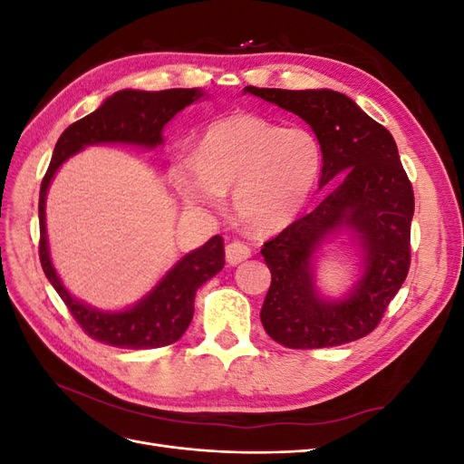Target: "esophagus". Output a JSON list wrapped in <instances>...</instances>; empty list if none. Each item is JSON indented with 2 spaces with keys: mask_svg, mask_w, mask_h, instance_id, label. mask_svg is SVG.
Wrapping results in <instances>:
<instances>
[{
  "mask_svg": "<svg viewBox=\"0 0 464 464\" xmlns=\"http://www.w3.org/2000/svg\"><path fill=\"white\" fill-rule=\"evenodd\" d=\"M251 256V249L244 242H232L227 246V261L228 265H237Z\"/></svg>",
  "mask_w": 464,
  "mask_h": 464,
  "instance_id": "obj_1",
  "label": "esophagus"
}]
</instances>
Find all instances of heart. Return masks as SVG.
Returning <instances> with one entry per match:
<instances>
[{
	"mask_svg": "<svg viewBox=\"0 0 464 464\" xmlns=\"http://www.w3.org/2000/svg\"><path fill=\"white\" fill-rule=\"evenodd\" d=\"M321 166L314 131L234 114L210 123L193 159L179 157L170 178L181 199L195 208H218L232 189L234 213L247 228L276 232L302 213Z\"/></svg>",
	"mask_w": 464,
	"mask_h": 464,
	"instance_id": "b5f03b06",
	"label": "heart"
}]
</instances>
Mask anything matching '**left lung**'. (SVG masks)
Instances as JSON below:
<instances>
[{"label": "left lung", "mask_w": 464, "mask_h": 464, "mask_svg": "<svg viewBox=\"0 0 464 464\" xmlns=\"http://www.w3.org/2000/svg\"><path fill=\"white\" fill-rule=\"evenodd\" d=\"M310 123L323 150L319 188L341 181L314 210L261 249L271 286L261 323L288 348H325L362 339L382 321L411 266L414 193L397 143L353 98L329 89L246 87ZM346 231L362 251V273L346 297L331 301L314 286L323 243Z\"/></svg>", "instance_id": "left-lung-1"}]
</instances>
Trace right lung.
<instances>
[{
    "instance_id": "add662e5",
    "label": "right lung",
    "mask_w": 464,
    "mask_h": 464,
    "mask_svg": "<svg viewBox=\"0 0 464 464\" xmlns=\"http://www.w3.org/2000/svg\"><path fill=\"white\" fill-rule=\"evenodd\" d=\"M201 89H168L159 92L125 89L108 96L92 114L69 125L53 149L48 172L42 179L40 218V263L50 285L60 294L75 321L94 341L118 348H159L181 339L193 319L195 292L224 266V242L220 236L189 251L168 271L159 285L137 304L121 312H102L77 300L63 286L50 259L46 234V193L60 166L89 145L121 143L157 149L164 143L162 130L178 111L198 102Z\"/></svg>"
}]
</instances>
